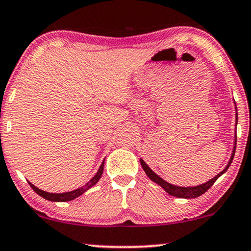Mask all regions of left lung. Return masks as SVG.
<instances>
[{
  "mask_svg": "<svg viewBox=\"0 0 251 251\" xmlns=\"http://www.w3.org/2000/svg\"><path fill=\"white\" fill-rule=\"evenodd\" d=\"M237 119V118H236ZM235 148H236V138H235V146H234V150H233V153H232V157H230V160L228 162V165L226 166V168L224 169L223 172H220L219 174L217 175V176H214L212 180L207 181L206 183H203V184H200L197 185V187H177V185H173L171 183H168V182H166L162 180L160 176H158L157 174L154 173L153 171H152L151 168L149 167L148 165L145 164L144 161L141 160V165L143 169L145 171V173L148 176L151 178L152 181L155 182V183H158L160 187L164 188L165 191H167V193L171 195V196H175V197H178V198H196V197H200L201 195H203L206 193L207 190L210 189L211 187L214 184V182L218 180V177L221 176L228 169V167L232 164L233 161V158H234V153H235Z\"/></svg>",
  "mask_w": 251,
  "mask_h": 251,
  "instance_id": "obj_1",
  "label": "left lung"
}]
</instances>
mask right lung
<instances>
[{
  "mask_svg": "<svg viewBox=\"0 0 251 251\" xmlns=\"http://www.w3.org/2000/svg\"><path fill=\"white\" fill-rule=\"evenodd\" d=\"M102 172H103V161L101 166H100L99 171H98V173L94 175V176L91 178L90 182H87L85 184V187H82V188H78L76 190H73V191H69V193H63V194H50V193H46V191L39 189V188L34 187L33 184L30 183L28 182V184L31 185V188L33 189L35 193H37L39 196H41L42 198H45V200L47 201H73L75 198L80 196V195L85 193L86 190H89L90 188H92L94 184L97 183L98 181L100 180V177H101L102 175Z\"/></svg>",
  "mask_w": 251,
  "mask_h": 251,
  "instance_id": "1",
  "label": "right lung"
}]
</instances>
